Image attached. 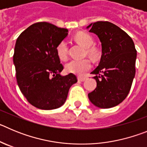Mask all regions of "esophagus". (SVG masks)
Wrapping results in <instances>:
<instances>
[{
  "label": "esophagus",
  "mask_w": 147,
  "mask_h": 147,
  "mask_svg": "<svg viewBox=\"0 0 147 147\" xmlns=\"http://www.w3.org/2000/svg\"><path fill=\"white\" fill-rule=\"evenodd\" d=\"M87 79V76H78V80L80 82H84Z\"/></svg>",
  "instance_id": "34e87169"
}]
</instances>
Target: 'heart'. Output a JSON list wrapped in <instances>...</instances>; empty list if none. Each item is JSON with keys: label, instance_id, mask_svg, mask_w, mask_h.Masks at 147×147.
<instances>
[{"label": "heart", "instance_id": "b5f03b06", "mask_svg": "<svg viewBox=\"0 0 147 147\" xmlns=\"http://www.w3.org/2000/svg\"><path fill=\"white\" fill-rule=\"evenodd\" d=\"M75 40L80 44L87 49V53L89 55L94 56L95 50L91 48L93 44V40L89 34L85 32H80L75 35ZM56 51L59 59L65 61L67 59L68 54V47L66 41L62 40L56 48ZM91 65L88 59H73L65 65V70L67 72L82 74L84 72L90 69Z\"/></svg>", "mask_w": 147, "mask_h": 147}]
</instances>
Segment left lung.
<instances>
[{"instance_id":"1","label":"left lung","mask_w":147,"mask_h":147,"mask_svg":"<svg viewBox=\"0 0 147 147\" xmlns=\"http://www.w3.org/2000/svg\"><path fill=\"white\" fill-rule=\"evenodd\" d=\"M89 28L102 42V54L98 67L91 72L97 86L88 98L96 107L110 108L123 102L130 90L137 51L132 38L113 23L98 21Z\"/></svg>"}]
</instances>
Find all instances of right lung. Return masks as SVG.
Masks as SVG:
<instances>
[{
  "label": "right lung",
  "mask_w": 147,
  "mask_h": 147,
  "mask_svg": "<svg viewBox=\"0 0 147 147\" xmlns=\"http://www.w3.org/2000/svg\"><path fill=\"white\" fill-rule=\"evenodd\" d=\"M68 30L47 22L30 26L18 37L13 62L18 85L31 105L41 110L59 108L65 102L71 85L77 82L73 74L60 75L56 48Z\"/></svg>",
  "instance_id": "add662e5"
}]
</instances>
